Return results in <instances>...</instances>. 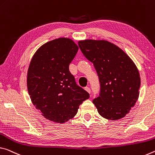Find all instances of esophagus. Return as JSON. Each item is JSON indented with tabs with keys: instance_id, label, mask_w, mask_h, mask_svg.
<instances>
[{
	"instance_id": "obj_1",
	"label": "esophagus",
	"mask_w": 155,
	"mask_h": 155,
	"mask_svg": "<svg viewBox=\"0 0 155 155\" xmlns=\"http://www.w3.org/2000/svg\"><path fill=\"white\" fill-rule=\"evenodd\" d=\"M84 90H85L86 91H87V93H91V89H90L89 87H85V88H84Z\"/></svg>"
}]
</instances>
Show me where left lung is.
Wrapping results in <instances>:
<instances>
[{"label":"left lung","instance_id":"8db88e82","mask_svg":"<svg viewBox=\"0 0 155 155\" xmlns=\"http://www.w3.org/2000/svg\"><path fill=\"white\" fill-rule=\"evenodd\" d=\"M78 45L93 63L100 80V96L93 100L99 114L110 120L124 117L139 98L137 67L122 49L107 40H80Z\"/></svg>","mask_w":155,"mask_h":155}]
</instances>
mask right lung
<instances>
[{"instance_id":"add662e5","label":"right lung","mask_w":155,"mask_h":155,"mask_svg":"<svg viewBox=\"0 0 155 155\" xmlns=\"http://www.w3.org/2000/svg\"><path fill=\"white\" fill-rule=\"evenodd\" d=\"M78 51L71 39L53 40L35 51L28 68L27 90L33 104L47 120L55 123L74 117L80 105L89 98L68 68Z\"/></svg>"}]
</instances>
